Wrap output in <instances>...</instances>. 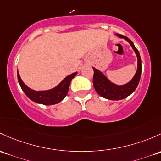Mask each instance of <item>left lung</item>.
Instances as JSON below:
<instances>
[{
    "label": "left lung",
    "mask_w": 161,
    "mask_h": 161,
    "mask_svg": "<svg viewBox=\"0 0 161 161\" xmlns=\"http://www.w3.org/2000/svg\"><path fill=\"white\" fill-rule=\"evenodd\" d=\"M116 35L119 38H123V39L127 41L130 45H131L132 48L135 52L136 58H137V69H136V72L133 79L130 82H128L126 84H123V85H117V84L111 82L101 71L92 67L94 70L92 82H93L95 90L99 96L105 98V99H109V100H120V99H125L127 96H129L130 94L133 93L137 87L142 72L141 58H140V53L133 45V42L127 37L123 36L119 34H116Z\"/></svg>",
    "instance_id": "8db88e82"
}]
</instances>
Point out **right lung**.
Segmentation results:
<instances>
[{"instance_id":"obj_1","label":"right lung","mask_w":161,"mask_h":161,"mask_svg":"<svg viewBox=\"0 0 161 161\" xmlns=\"http://www.w3.org/2000/svg\"><path fill=\"white\" fill-rule=\"evenodd\" d=\"M78 72H75L71 75L66 76L58 85L48 90L44 91H35L34 89H30L25 84V82L21 80V76L18 71V79L20 86L25 95L29 98L33 102L39 103L43 105H54L60 103L63 100L64 98L67 96L69 91V86L71 81L75 76L77 75Z\"/></svg>"}]
</instances>
